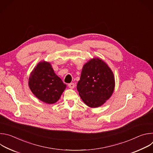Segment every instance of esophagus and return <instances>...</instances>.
Returning <instances> with one entry per match:
<instances>
[{
    "mask_svg": "<svg viewBox=\"0 0 153 153\" xmlns=\"http://www.w3.org/2000/svg\"><path fill=\"white\" fill-rule=\"evenodd\" d=\"M69 88L71 89H73L74 88V83H70L68 84Z\"/></svg>",
    "mask_w": 153,
    "mask_h": 153,
    "instance_id": "34e87169",
    "label": "esophagus"
}]
</instances>
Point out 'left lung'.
<instances>
[{"label": "left lung", "instance_id": "1", "mask_svg": "<svg viewBox=\"0 0 153 153\" xmlns=\"http://www.w3.org/2000/svg\"><path fill=\"white\" fill-rule=\"evenodd\" d=\"M114 86V77L111 69L101 59L94 58L83 67L77 89L86 105L96 108L111 97Z\"/></svg>", "mask_w": 153, "mask_h": 153}]
</instances>
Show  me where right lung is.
<instances>
[{"label": "right lung", "instance_id": "add662e5", "mask_svg": "<svg viewBox=\"0 0 153 153\" xmlns=\"http://www.w3.org/2000/svg\"><path fill=\"white\" fill-rule=\"evenodd\" d=\"M32 93L41 101L48 104L56 102L67 85L54 72L50 63L40 62L29 77Z\"/></svg>", "mask_w": 153, "mask_h": 153}]
</instances>
